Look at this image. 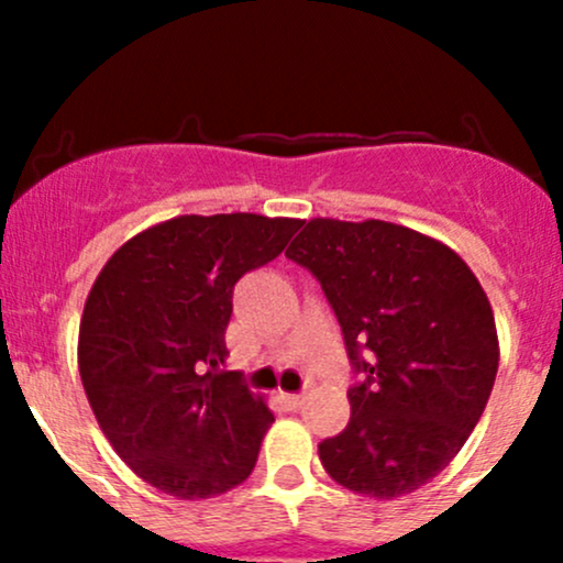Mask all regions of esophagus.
<instances>
[{
    "instance_id": "34e87169",
    "label": "esophagus",
    "mask_w": 563,
    "mask_h": 563,
    "mask_svg": "<svg viewBox=\"0 0 563 563\" xmlns=\"http://www.w3.org/2000/svg\"><path fill=\"white\" fill-rule=\"evenodd\" d=\"M280 399L288 410H299V407L303 405V394H280Z\"/></svg>"
}]
</instances>
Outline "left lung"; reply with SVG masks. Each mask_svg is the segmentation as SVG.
I'll return each mask as SVG.
<instances>
[{
	"label": "left lung",
	"instance_id": "1",
	"mask_svg": "<svg viewBox=\"0 0 563 563\" xmlns=\"http://www.w3.org/2000/svg\"><path fill=\"white\" fill-rule=\"evenodd\" d=\"M288 260L339 318L352 418L320 442L331 479L389 500L423 487L479 423L497 376L493 307L468 264L399 224L312 219Z\"/></svg>",
	"mask_w": 563,
	"mask_h": 563
}]
</instances>
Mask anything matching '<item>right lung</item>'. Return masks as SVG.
<instances>
[{"mask_svg":"<svg viewBox=\"0 0 563 563\" xmlns=\"http://www.w3.org/2000/svg\"><path fill=\"white\" fill-rule=\"evenodd\" d=\"M299 219L177 217L140 232L97 275L79 373L102 434L140 479L196 500L249 479L275 421L222 371L232 288L283 254Z\"/></svg>","mask_w":563,"mask_h":563,"instance_id":"obj_1","label":"right lung"}]
</instances>
